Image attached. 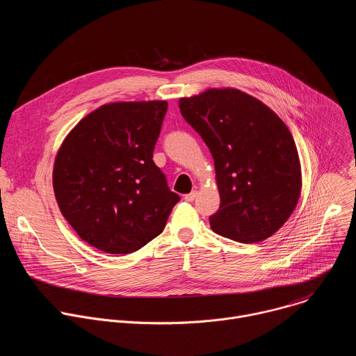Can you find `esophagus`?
Segmentation results:
<instances>
[{
  "label": "esophagus",
  "instance_id": "1",
  "mask_svg": "<svg viewBox=\"0 0 356 356\" xmlns=\"http://www.w3.org/2000/svg\"><path fill=\"white\" fill-rule=\"evenodd\" d=\"M197 195H198L197 191H191V193H188V194L184 195V200L188 201V202H193V201L197 198Z\"/></svg>",
  "mask_w": 356,
  "mask_h": 356
}]
</instances>
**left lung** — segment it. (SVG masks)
Listing matches in <instances>:
<instances>
[{"label": "left lung", "mask_w": 356, "mask_h": 356, "mask_svg": "<svg viewBox=\"0 0 356 356\" xmlns=\"http://www.w3.org/2000/svg\"><path fill=\"white\" fill-rule=\"evenodd\" d=\"M179 106L213 158L220 205L209 216L212 230L246 245L266 241L300 195V162L288 127L238 89H208Z\"/></svg>", "instance_id": "obj_1"}]
</instances>
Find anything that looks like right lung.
I'll return each mask as SVG.
<instances>
[{"mask_svg":"<svg viewBox=\"0 0 356 356\" xmlns=\"http://www.w3.org/2000/svg\"><path fill=\"white\" fill-rule=\"evenodd\" d=\"M166 102H120L76 124L54 163L63 216L90 246L108 254L140 250L162 233L180 195L152 156Z\"/></svg>","mask_w":356,"mask_h":356,"instance_id":"add662e5","label":"right lung"}]
</instances>
